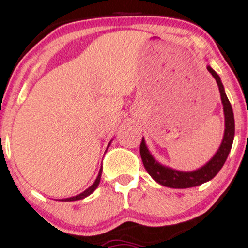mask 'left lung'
I'll return each instance as SVG.
<instances>
[{
    "mask_svg": "<svg viewBox=\"0 0 248 248\" xmlns=\"http://www.w3.org/2000/svg\"><path fill=\"white\" fill-rule=\"evenodd\" d=\"M207 70L216 79L217 85L220 93V98L222 103V109H224L225 116V131L224 137H222L221 144L214 155L207 161L202 168L193 170V171H179V170L169 168V166L163 165L159 161L155 160L154 155L147 149L145 139H141L140 143V157L143 160L144 166H145L147 173L150 174L158 184L166 186L171 188H188L199 186L208 180L213 179L220 171L222 165L227 159L231 147H232L233 139H234V116H233V110L231 107V103L225 93L224 85H222L220 77L216 71L207 65Z\"/></svg>",
    "mask_w": 248,
    "mask_h": 248,
    "instance_id": "1",
    "label": "left lung"
}]
</instances>
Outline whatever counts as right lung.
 <instances>
[{
	"label": "right lung",
	"mask_w": 248,
	"mask_h": 248,
	"mask_svg": "<svg viewBox=\"0 0 248 248\" xmlns=\"http://www.w3.org/2000/svg\"><path fill=\"white\" fill-rule=\"evenodd\" d=\"M110 143H111V141H110ZM109 145H110V144H109ZM109 145H108V147H109ZM102 169H103V168H101V170H99V173H98V176H97L96 180H94V183H93V185L90 186V187L87 188V190H85L84 192H82V193L77 194V196H75V197H70V198H65V199H62V200H64V202H74V200L84 199V198H87L88 196H90V194L93 193V192L94 190H96L97 187H98V185H99V182H101Z\"/></svg>",
	"instance_id": "obj_1"
}]
</instances>
